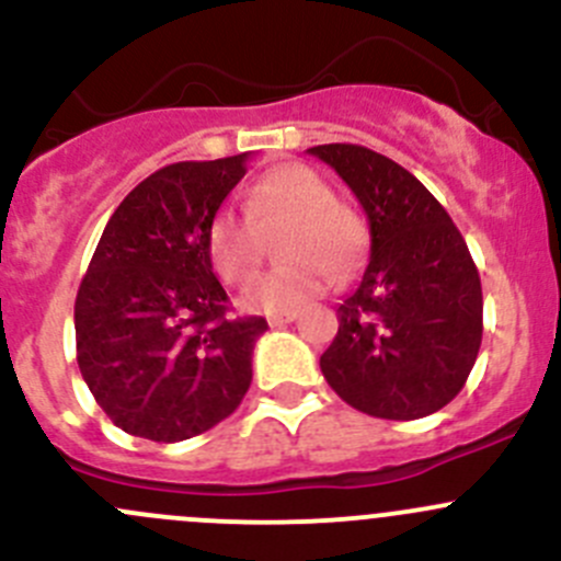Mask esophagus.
<instances>
[{
    "label": "esophagus",
    "mask_w": 561,
    "mask_h": 561,
    "mask_svg": "<svg viewBox=\"0 0 561 561\" xmlns=\"http://www.w3.org/2000/svg\"><path fill=\"white\" fill-rule=\"evenodd\" d=\"M296 312H282V314H268V325L271 328H279V325H287V322L296 320Z\"/></svg>",
    "instance_id": "esophagus-1"
}]
</instances>
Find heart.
Instances as JSON below:
<instances>
[{"mask_svg": "<svg viewBox=\"0 0 561 561\" xmlns=\"http://www.w3.org/2000/svg\"><path fill=\"white\" fill-rule=\"evenodd\" d=\"M287 225L279 254L287 260L244 290L260 312H296L344 279L364 257V228L339 206L333 186L307 165H282L260 175L249 192V214L222 206L206 230L208 257L228 285H241L263 260V236ZM334 274L331 275L330 271Z\"/></svg>", "mask_w": 561, "mask_h": 561, "instance_id": "b5f03b06", "label": "heart"}]
</instances>
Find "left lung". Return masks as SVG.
I'll return each instance as SVG.
<instances>
[{"label":"left lung","mask_w":561,"mask_h":561,"mask_svg":"<svg viewBox=\"0 0 561 561\" xmlns=\"http://www.w3.org/2000/svg\"><path fill=\"white\" fill-rule=\"evenodd\" d=\"M344 179L369 217L371 257L320 355L350 407L415 421L456 399L483 339V290L467 241L410 171L366 146L309 149Z\"/></svg>","instance_id":"1"}]
</instances>
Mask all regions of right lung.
<instances>
[{
	"mask_svg": "<svg viewBox=\"0 0 561 561\" xmlns=\"http://www.w3.org/2000/svg\"><path fill=\"white\" fill-rule=\"evenodd\" d=\"M247 154L173 162L107 219L76 298L78 369L133 437L181 443L233 415L252 382L263 317H230L206 230Z\"/></svg>",
	"mask_w": 561,
	"mask_h": 561,
	"instance_id": "obj_1",
	"label": "right lung"
}]
</instances>
